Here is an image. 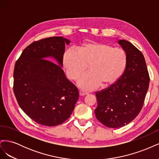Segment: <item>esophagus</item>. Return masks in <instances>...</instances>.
Instances as JSON below:
<instances>
[{
  "label": "esophagus",
  "mask_w": 159,
  "mask_h": 159,
  "mask_svg": "<svg viewBox=\"0 0 159 159\" xmlns=\"http://www.w3.org/2000/svg\"><path fill=\"white\" fill-rule=\"evenodd\" d=\"M87 94H88V93L86 92V91H82V90L80 91V96H84V95H87Z\"/></svg>",
  "instance_id": "esophagus-1"
}]
</instances>
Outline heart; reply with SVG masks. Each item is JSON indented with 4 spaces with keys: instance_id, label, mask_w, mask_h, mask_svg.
<instances>
[{
    "instance_id": "heart-1",
    "label": "heart",
    "mask_w": 159,
    "mask_h": 159,
    "mask_svg": "<svg viewBox=\"0 0 159 159\" xmlns=\"http://www.w3.org/2000/svg\"><path fill=\"white\" fill-rule=\"evenodd\" d=\"M127 63V53L122 48L113 47L105 43L89 42L79 51L70 48L63 56V66L67 76L77 80L88 69L89 71L78 81L81 88L91 90L102 83L111 85L121 78Z\"/></svg>"
}]
</instances>
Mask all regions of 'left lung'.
Wrapping results in <instances>:
<instances>
[{
  "mask_svg": "<svg viewBox=\"0 0 159 159\" xmlns=\"http://www.w3.org/2000/svg\"><path fill=\"white\" fill-rule=\"evenodd\" d=\"M127 55L125 70L116 82L95 93L96 118L105 126L119 128L131 122L140 113L148 89V72L140 50L125 40L118 42Z\"/></svg>",
  "mask_w": 159,
  "mask_h": 159,
  "instance_id": "8db88e82",
  "label": "left lung"
}]
</instances>
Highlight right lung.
Returning a JSON list of instances; mask_svg holds the SVG:
<instances>
[{
    "label": "right lung",
    "mask_w": 159,
    "mask_h": 159,
    "mask_svg": "<svg viewBox=\"0 0 159 159\" xmlns=\"http://www.w3.org/2000/svg\"><path fill=\"white\" fill-rule=\"evenodd\" d=\"M70 42L59 36L34 42L23 50L14 66L13 90L19 106L42 125L52 127L66 121L79 98L78 88L61 69L65 44ZM50 57L60 66L45 60Z\"/></svg>",
    "instance_id": "add662e5"
}]
</instances>
